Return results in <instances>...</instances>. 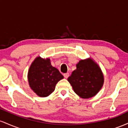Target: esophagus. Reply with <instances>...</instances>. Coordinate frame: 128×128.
Listing matches in <instances>:
<instances>
[{"label":"esophagus","mask_w":128,"mask_h":128,"mask_svg":"<svg viewBox=\"0 0 128 128\" xmlns=\"http://www.w3.org/2000/svg\"><path fill=\"white\" fill-rule=\"evenodd\" d=\"M64 78H68V76H69V73H64Z\"/></svg>","instance_id":"obj_1"}]
</instances>
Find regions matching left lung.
<instances>
[{
    "label": "left lung",
    "instance_id": "8db88e82",
    "mask_svg": "<svg viewBox=\"0 0 128 128\" xmlns=\"http://www.w3.org/2000/svg\"><path fill=\"white\" fill-rule=\"evenodd\" d=\"M73 91L82 99L96 96L102 88L104 76L99 66L92 58L81 60L67 79Z\"/></svg>",
    "mask_w": 128,
    "mask_h": 128
}]
</instances>
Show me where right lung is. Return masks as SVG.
<instances>
[{
  "mask_svg": "<svg viewBox=\"0 0 128 128\" xmlns=\"http://www.w3.org/2000/svg\"><path fill=\"white\" fill-rule=\"evenodd\" d=\"M63 78L59 70L51 65L49 58L36 57L28 73L29 86L41 98L49 96L55 90L56 84Z\"/></svg>",
  "mask_w": 128,
  "mask_h": 128,
  "instance_id": "1",
  "label": "right lung"
}]
</instances>
